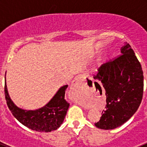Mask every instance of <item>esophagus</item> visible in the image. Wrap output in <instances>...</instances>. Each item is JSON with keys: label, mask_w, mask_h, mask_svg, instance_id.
I'll use <instances>...</instances> for the list:
<instances>
[{"label": "esophagus", "mask_w": 147, "mask_h": 147, "mask_svg": "<svg viewBox=\"0 0 147 147\" xmlns=\"http://www.w3.org/2000/svg\"><path fill=\"white\" fill-rule=\"evenodd\" d=\"M81 78L80 76H78L74 79V80L72 82L71 85V90L72 92H75L78 88H80V85H81Z\"/></svg>", "instance_id": "1"}]
</instances>
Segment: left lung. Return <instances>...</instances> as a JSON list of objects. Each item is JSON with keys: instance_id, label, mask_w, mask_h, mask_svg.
<instances>
[{"instance_id": "8db88e82", "label": "left lung", "mask_w": 147, "mask_h": 147, "mask_svg": "<svg viewBox=\"0 0 147 147\" xmlns=\"http://www.w3.org/2000/svg\"><path fill=\"white\" fill-rule=\"evenodd\" d=\"M121 54L102 65L93 77L102 83L106 95L105 110L99 121L95 123L99 129H113L121 126L134 115L142 100L144 76L139 61L127 42L121 48ZM87 80L88 84L92 82Z\"/></svg>"}]
</instances>
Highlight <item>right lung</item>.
<instances>
[{
    "instance_id": "right-lung-1",
    "label": "right lung",
    "mask_w": 147,
    "mask_h": 147,
    "mask_svg": "<svg viewBox=\"0 0 147 147\" xmlns=\"http://www.w3.org/2000/svg\"><path fill=\"white\" fill-rule=\"evenodd\" d=\"M67 88V85L59 88L52 98L43 107L36 110H24L18 107L10 98L5 76L4 91L8 107L18 121L37 132H49L56 130L63 123L69 107V104L65 99Z\"/></svg>"
}]
</instances>
